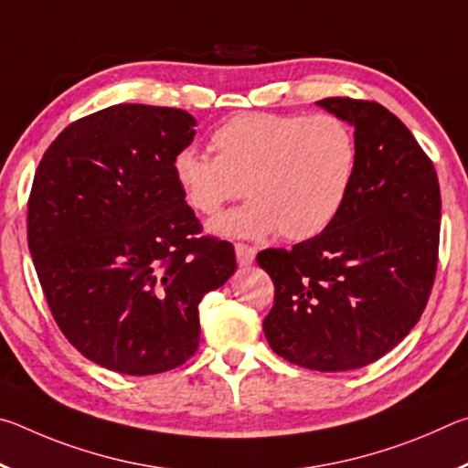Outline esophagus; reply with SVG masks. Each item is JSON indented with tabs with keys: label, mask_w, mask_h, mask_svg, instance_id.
Masks as SVG:
<instances>
[{
	"label": "esophagus",
	"mask_w": 468,
	"mask_h": 468,
	"mask_svg": "<svg viewBox=\"0 0 468 468\" xmlns=\"http://www.w3.org/2000/svg\"><path fill=\"white\" fill-rule=\"evenodd\" d=\"M235 256H237V264L250 266L253 262V258H256V250L250 248V245H245V243H237Z\"/></svg>",
	"instance_id": "esophagus-1"
}]
</instances>
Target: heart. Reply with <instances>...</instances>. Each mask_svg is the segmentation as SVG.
Wrapping results in <instances>:
<instances>
[{
	"label": "heart",
	"instance_id": "1",
	"mask_svg": "<svg viewBox=\"0 0 468 468\" xmlns=\"http://www.w3.org/2000/svg\"><path fill=\"white\" fill-rule=\"evenodd\" d=\"M215 156L184 148L173 176L196 212L215 215L227 202H251L227 212L212 231L289 241L320 235L343 210L357 176V138L336 115L241 113L212 132Z\"/></svg>",
	"mask_w": 468,
	"mask_h": 468
}]
</instances>
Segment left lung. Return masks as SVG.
Wrapping results in <instances>:
<instances>
[{
  "mask_svg": "<svg viewBox=\"0 0 468 468\" xmlns=\"http://www.w3.org/2000/svg\"><path fill=\"white\" fill-rule=\"evenodd\" d=\"M355 128L357 176L328 229L292 250H264L274 282L264 335L276 355L315 371L384 357L421 318L438 268L441 197L433 163L374 101H318Z\"/></svg>",
  "mask_w": 468,
  "mask_h": 468,
  "instance_id": "left-lung-1",
  "label": "left lung"
}]
</instances>
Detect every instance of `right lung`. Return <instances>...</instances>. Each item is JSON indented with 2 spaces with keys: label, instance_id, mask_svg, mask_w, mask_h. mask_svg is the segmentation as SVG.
Masks as SVG:
<instances>
[{
  "label": "right lung",
  "instance_id": "obj_1",
  "mask_svg": "<svg viewBox=\"0 0 468 468\" xmlns=\"http://www.w3.org/2000/svg\"><path fill=\"white\" fill-rule=\"evenodd\" d=\"M187 111L113 105L51 142L28 197V250L55 322L101 367L153 376L200 345L197 305L235 272V250L200 237L173 176Z\"/></svg>",
  "mask_w": 468,
  "mask_h": 468
}]
</instances>
